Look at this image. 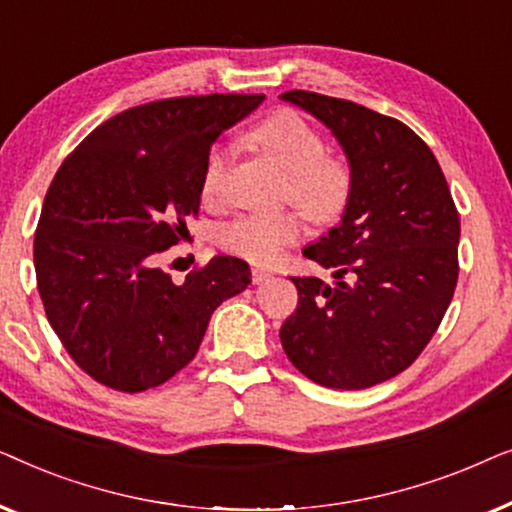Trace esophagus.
Returning a JSON list of instances; mask_svg holds the SVG:
<instances>
[{"instance_id": "34e87169", "label": "esophagus", "mask_w": 512, "mask_h": 512, "mask_svg": "<svg viewBox=\"0 0 512 512\" xmlns=\"http://www.w3.org/2000/svg\"><path fill=\"white\" fill-rule=\"evenodd\" d=\"M268 277H270V270H265V268H254V270H251V282H254V284H261Z\"/></svg>"}]
</instances>
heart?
<instances>
[{"instance_id": "b5f03b06", "label": "heart", "mask_w": 512, "mask_h": 512, "mask_svg": "<svg viewBox=\"0 0 512 512\" xmlns=\"http://www.w3.org/2000/svg\"><path fill=\"white\" fill-rule=\"evenodd\" d=\"M249 142L286 172V198L314 223L338 221L352 200L354 174L347 160L326 153L321 132L296 111H277L249 130ZM230 160L226 146H212L202 167V195L219 198ZM303 235L296 212L242 214L219 230V244L251 263L270 265Z\"/></svg>"}]
</instances>
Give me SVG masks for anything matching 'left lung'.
<instances>
[{"label": "left lung", "mask_w": 512, "mask_h": 512, "mask_svg": "<svg viewBox=\"0 0 512 512\" xmlns=\"http://www.w3.org/2000/svg\"><path fill=\"white\" fill-rule=\"evenodd\" d=\"M319 118L354 174L338 228L303 256L335 284L291 277L298 307L279 338L289 361L328 389H368L403 373L429 345L459 277V214L429 146L408 125L349 100L289 90Z\"/></svg>", "instance_id": "1"}]
</instances>
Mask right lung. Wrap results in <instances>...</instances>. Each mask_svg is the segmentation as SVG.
<instances>
[{"label": "right lung", "instance_id": "add662e5", "mask_svg": "<svg viewBox=\"0 0 512 512\" xmlns=\"http://www.w3.org/2000/svg\"><path fill=\"white\" fill-rule=\"evenodd\" d=\"M265 95L170 97L90 132L48 188L34 270L48 324L83 373L137 394L193 361L212 312L251 282L247 261L214 256L174 284L160 256L198 214L202 167L223 130Z\"/></svg>", "mask_w": 512, "mask_h": 512}]
</instances>
